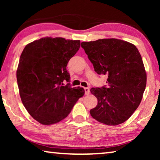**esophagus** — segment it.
<instances>
[{"label":"esophagus","mask_w":160,"mask_h":160,"mask_svg":"<svg viewBox=\"0 0 160 160\" xmlns=\"http://www.w3.org/2000/svg\"><path fill=\"white\" fill-rule=\"evenodd\" d=\"M90 88H85V94L86 95H88V94H90Z\"/></svg>","instance_id":"esophagus-1"}]
</instances>
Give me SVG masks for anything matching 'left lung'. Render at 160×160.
<instances>
[{"label": "left lung", "mask_w": 160, "mask_h": 160, "mask_svg": "<svg viewBox=\"0 0 160 160\" xmlns=\"http://www.w3.org/2000/svg\"><path fill=\"white\" fill-rule=\"evenodd\" d=\"M95 72L107 75V86L92 88L97 105L90 110L95 120L116 126L131 117L141 102L147 75L135 45L117 39L81 43Z\"/></svg>", "instance_id": "obj_1"}]
</instances>
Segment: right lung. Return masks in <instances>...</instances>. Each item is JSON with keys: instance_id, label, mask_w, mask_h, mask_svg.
I'll return each instance as SVG.
<instances>
[{"instance_id": "right-lung-1", "label": "right lung", "mask_w": 160, "mask_h": 160, "mask_svg": "<svg viewBox=\"0 0 160 160\" xmlns=\"http://www.w3.org/2000/svg\"><path fill=\"white\" fill-rule=\"evenodd\" d=\"M80 40L44 37L26 46L17 70L22 102L32 117L43 125L58 123L67 117L82 88H71L67 64L79 50Z\"/></svg>"}]
</instances>
